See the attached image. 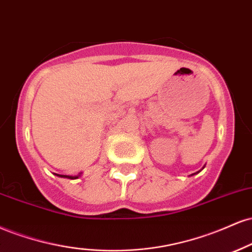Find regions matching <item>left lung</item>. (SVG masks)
Returning a JSON list of instances; mask_svg holds the SVG:
<instances>
[{
    "instance_id": "8db88e82",
    "label": "left lung",
    "mask_w": 252,
    "mask_h": 252,
    "mask_svg": "<svg viewBox=\"0 0 252 252\" xmlns=\"http://www.w3.org/2000/svg\"><path fill=\"white\" fill-rule=\"evenodd\" d=\"M204 167H205V166H203V168ZM203 168H202V170H203ZM202 170H199V171H198V172H196V173H193V174H197V173H199L200 172V171H202ZM193 174H191V176H193Z\"/></svg>"
}]
</instances>
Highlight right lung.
Returning a JSON list of instances; mask_svg holds the SVG:
<instances>
[{
	"label": "right lung",
	"instance_id": "right-lung-1",
	"mask_svg": "<svg viewBox=\"0 0 252 252\" xmlns=\"http://www.w3.org/2000/svg\"><path fill=\"white\" fill-rule=\"evenodd\" d=\"M56 176L61 177V178H68V179H78L81 174H78V176H63V174H56Z\"/></svg>",
	"mask_w": 252,
	"mask_h": 252
}]
</instances>
